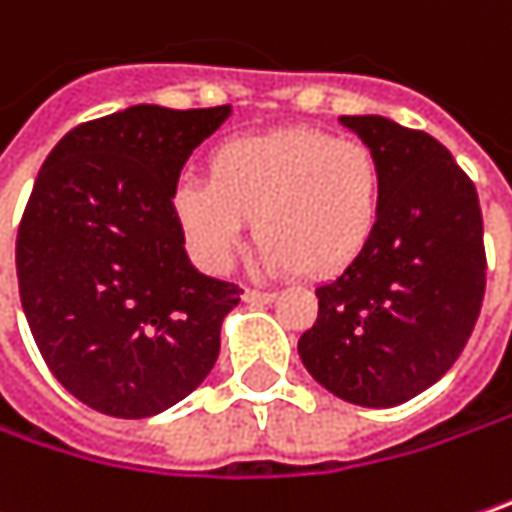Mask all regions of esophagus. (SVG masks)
<instances>
[{
  "label": "esophagus",
  "instance_id": "1",
  "mask_svg": "<svg viewBox=\"0 0 512 512\" xmlns=\"http://www.w3.org/2000/svg\"><path fill=\"white\" fill-rule=\"evenodd\" d=\"M243 302H246V304H272V302H275V293L246 290V293H243Z\"/></svg>",
  "mask_w": 512,
  "mask_h": 512
}]
</instances>
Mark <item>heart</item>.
<instances>
[{"label":"heart","instance_id":"b5f03b06","mask_svg":"<svg viewBox=\"0 0 512 512\" xmlns=\"http://www.w3.org/2000/svg\"><path fill=\"white\" fill-rule=\"evenodd\" d=\"M384 210V166L357 140L278 128L219 143L208 181L184 178L172 213L196 260L225 272L255 219L269 272L337 278L369 249Z\"/></svg>","mask_w":512,"mask_h":512}]
</instances>
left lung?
<instances>
[{"instance_id":"left-lung-1","label":"left lung","mask_w":512,"mask_h":512,"mask_svg":"<svg viewBox=\"0 0 512 512\" xmlns=\"http://www.w3.org/2000/svg\"><path fill=\"white\" fill-rule=\"evenodd\" d=\"M384 166V210L363 257L316 287L299 337L304 369L360 407L425 393L466 346L487 287L475 184L425 131L387 117H340Z\"/></svg>"}]
</instances>
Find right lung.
<instances>
[{"instance_id": "obj_1", "label": "right lung", "mask_w": 512, "mask_h": 512, "mask_svg": "<svg viewBox=\"0 0 512 512\" xmlns=\"http://www.w3.org/2000/svg\"><path fill=\"white\" fill-rule=\"evenodd\" d=\"M231 105H134L75 125L43 161L17 234L20 302L52 375L87 407L146 419L219 357L240 287L202 275L172 190Z\"/></svg>"}]
</instances>
